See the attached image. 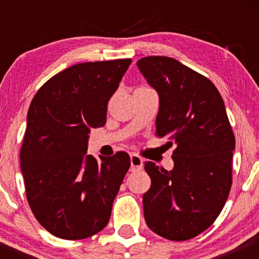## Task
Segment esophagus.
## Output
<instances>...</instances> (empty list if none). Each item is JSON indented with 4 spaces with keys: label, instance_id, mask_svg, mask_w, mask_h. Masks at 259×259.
<instances>
[{
    "label": "esophagus",
    "instance_id": "esophagus-1",
    "mask_svg": "<svg viewBox=\"0 0 259 259\" xmlns=\"http://www.w3.org/2000/svg\"><path fill=\"white\" fill-rule=\"evenodd\" d=\"M130 164H132L133 170H135V169H140L142 167V158L135 153L130 154Z\"/></svg>",
    "mask_w": 259,
    "mask_h": 259
}]
</instances>
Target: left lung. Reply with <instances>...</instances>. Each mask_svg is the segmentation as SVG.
<instances>
[{
	"mask_svg": "<svg viewBox=\"0 0 259 259\" xmlns=\"http://www.w3.org/2000/svg\"><path fill=\"white\" fill-rule=\"evenodd\" d=\"M138 67L159 95L156 136L175 146L171 170L145 162L151 178L145 221L159 236L185 241L207 230L228 200L233 127L218 89L204 75L164 56L141 58Z\"/></svg>",
	"mask_w": 259,
	"mask_h": 259,
	"instance_id": "1",
	"label": "left lung"
}]
</instances>
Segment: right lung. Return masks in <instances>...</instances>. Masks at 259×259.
<instances>
[{
    "instance_id": "add662e5",
    "label": "right lung",
    "mask_w": 259,
    "mask_h": 259,
    "mask_svg": "<svg viewBox=\"0 0 259 259\" xmlns=\"http://www.w3.org/2000/svg\"><path fill=\"white\" fill-rule=\"evenodd\" d=\"M132 59L79 63L38 89L20 148L26 200L49 233L81 240L106 227L130 168L126 152L86 156L92 127L106 124L108 101Z\"/></svg>"
}]
</instances>
